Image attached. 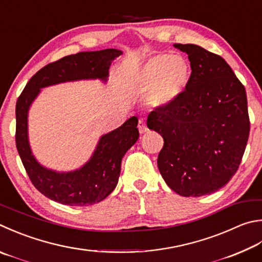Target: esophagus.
Here are the masks:
<instances>
[{"label":"esophagus","instance_id":"obj_1","mask_svg":"<svg viewBox=\"0 0 262 262\" xmlns=\"http://www.w3.org/2000/svg\"><path fill=\"white\" fill-rule=\"evenodd\" d=\"M139 130L141 134H144L145 132H147V127H146V123L144 120H142V119H140L139 121Z\"/></svg>","mask_w":262,"mask_h":262}]
</instances>
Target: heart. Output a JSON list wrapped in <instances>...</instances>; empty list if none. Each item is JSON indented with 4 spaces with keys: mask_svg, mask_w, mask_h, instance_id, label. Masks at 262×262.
<instances>
[{
    "mask_svg": "<svg viewBox=\"0 0 262 262\" xmlns=\"http://www.w3.org/2000/svg\"><path fill=\"white\" fill-rule=\"evenodd\" d=\"M191 66L181 55L161 52L150 57L132 78V83L147 92V103L164 108L177 102L188 89Z\"/></svg>",
    "mask_w": 262,
    "mask_h": 262,
    "instance_id": "b5f03b06",
    "label": "heart"
}]
</instances>
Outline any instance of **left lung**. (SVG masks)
Masks as SVG:
<instances>
[{"label":"left lung","mask_w":262,"mask_h":262,"mask_svg":"<svg viewBox=\"0 0 262 262\" xmlns=\"http://www.w3.org/2000/svg\"><path fill=\"white\" fill-rule=\"evenodd\" d=\"M174 47L188 55L191 80L146 125L164 139L157 164L166 184L181 196L201 197L225 187L238 169L250 134L246 92L222 57L196 45Z\"/></svg>","instance_id":"left-lung-1"}]
</instances>
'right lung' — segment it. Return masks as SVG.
I'll return each instance as SVG.
<instances>
[{"instance_id":"obj_1","label":"right lung","mask_w":262,"mask_h":262,"mask_svg":"<svg viewBox=\"0 0 262 262\" xmlns=\"http://www.w3.org/2000/svg\"><path fill=\"white\" fill-rule=\"evenodd\" d=\"M122 54L118 49L83 51L50 63L33 75L16 104V145L32 183L51 201L70 206H89L105 199L118 184L121 160L139 139L136 117L99 137L90 159L71 172H57L42 166L33 155L28 140V111L42 88L78 81H107L111 63Z\"/></svg>"}]
</instances>
